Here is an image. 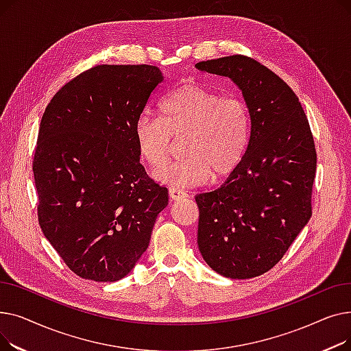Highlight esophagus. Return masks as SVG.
<instances>
[{"instance_id":"34e87169","label":"esophagus","mask_w":351,"mask_h":351,"mask_svg":"<svg viewBox=\"0 0 351 351\" xmlns=\"http://www.w3.org/2000/svg\"><path fill=\"white\" fill-rule=\"evenodd\" d=\"M169 197H171L172 202H178V200H180L183 197H186V193L176 189V188H169Z\"/></svg>"}]
</instances>
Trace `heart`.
<instances>
[{
    "instance_id": "obj_1",
    "label": "heart",
    "mask_w": 351,
    "mask_h": 351,
    "mask_svg": "<svg viewBox=\"0 0 351 351\" xmlns=\"http://www.w3.org/2000/svg\"><path fill=\"white\" fill-rule=\"evenodd\" d=\"M159 119L141 115L134 138L141 158L152 168L166 160L171 138L185 134L182 159L152 173L156 182L175 188L202 186L212 178L219 182L241 166L250 142L252 118L245 101L223 98L199 84H183L158 105Z\"/></svg>"
}]
</instances>
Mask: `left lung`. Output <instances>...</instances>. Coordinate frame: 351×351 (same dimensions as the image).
<instances>
[{
  "label": "left lung",
  "instance_id": "obj_1",
  "mask_svg": "<svg viewBox=\"0 0 351 351\" xmlns=\"http://www.w3.org/2000/svg\"><path fill=\"white\" fill-rule=\"evenodd\" d=\"M195 66L229 78L252 118L237 171L220 188L195 196L199 252L225 278H256L282 259L310 220L315 141L299 98L265 65L230 55Z\"/></svg>",
  "mask_w": 351,
  "mask_h": 351
}]
</instances>
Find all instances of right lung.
Listing matches in <instances>:
<instances>
[{"label": "right lung", "instance_id": "1", "mask_svg": "<svg viewBox=\"0 0 351 351\" xmlns=\"http://www.w3.org/2000/svg\"><path fill=\"white\" fill-rule=\"evenodd\" d=\"M162 81L152 65H98L64 85L43 115L32 165L40 226L82 279L125 278L168 205L134 138Z\"/></svg>", "mask_w": 351, "mask_h": 351}]
</instances>
